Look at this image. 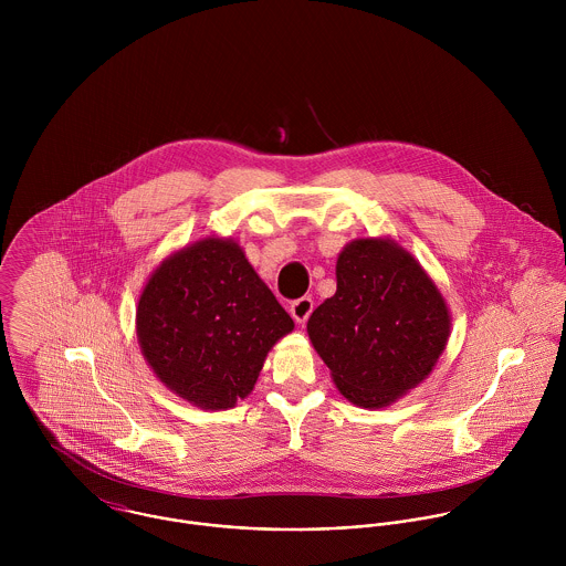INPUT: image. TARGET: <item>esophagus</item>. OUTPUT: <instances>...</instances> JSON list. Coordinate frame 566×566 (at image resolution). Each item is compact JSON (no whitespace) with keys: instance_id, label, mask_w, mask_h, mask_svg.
<instances>
[{"instance_id":"1","label":"esophagus","mask_w":566,"mask_h":566,"mask_svg":"<svg viewBox=\"0 0 566 566\" xmlns=\"http://www.w3.org/2000/svg\"><path fill=\"white\" fill-rule=\"evenodd\" d=\"M312 312H314V301H312L310 296H303V298H298V301H294V303L290 305V314H292V318L298 324L307 323V318L312 316Z\"/></svg>"}]
</instances>
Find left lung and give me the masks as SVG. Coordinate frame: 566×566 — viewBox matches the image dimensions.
Listing matches in <instances>:
<instances>
[{
	"mask_svg": "<svg viewBox=\"0 0 566 566\" xmlns=\"http://www.w3.org/2000/svg\"><path fill=\"white\" fill-rule=\"evenodd\" d=\"M335 279V294L310 316V339L350 403L388 407L433 370L451 335L449 307L420 263L386 238L346 243Z\"/></svg>",
	"mask_w": 566,
	"mask_h": 566,
	"instance_id": "left-lung-1",
	"label": "left lung"
}]
</instances>
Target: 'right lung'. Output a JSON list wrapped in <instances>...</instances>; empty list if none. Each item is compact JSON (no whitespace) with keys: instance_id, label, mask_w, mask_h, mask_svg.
Instances as JSON below:
<instances>
[{"instance_id":"add662e5","label":"right lung","mask_w":566,"mask_h":566,"mask_svg":"<svg viewBox=\"0 0 566 566\" xmlns=\"http://www.w3.org/2000/svg\"><path fill=\"white\" fill-rule=\"evenodd\" d=\"M294 321L240 243L205 238L169 254L137 305V339L155 375L200 409L245 399Z\"/></svg>"}]
</instances>
